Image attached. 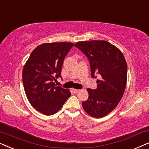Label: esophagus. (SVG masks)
Returning <instances> with one entry per match:
<instances>
[{
  "instance_id": "34e87169",
  "label": "esophagus",
  "mask_w": 149,
  "mask_h": 149,
  "mask_svg": "<svg viewBox=\"0 0 149 149\" xmlns=\"http://www.w3.org/2000/svg\"><path fill=\"white\" fill-rule=\"evenodd\" d=\"M72 91L74 93H78V92H79V91H80V90H79V89H72Z\"/></svg>"
}]
</instances>
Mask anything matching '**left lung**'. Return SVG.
<instances>
[{
  "mask_svg": "<svg viewBox=\"0 0 149 149\" xmlns=\"http://www.w3.org/2000/svg\"><path fill=\"white\" fill-rule=\"evenodd\" d=\"M74 46L88 58L91 77L100 76L97 89H87L89 97L82 102L83 109L93 117H105L117 107L125 91L127 74L125 57L117 47L105 40L80 41Z\"/></svg>",
  "mask_w": 149,
  "mask_h": 149,
  "instance_id": "obj_1",
  "label": "left lung"
}]
</instances>
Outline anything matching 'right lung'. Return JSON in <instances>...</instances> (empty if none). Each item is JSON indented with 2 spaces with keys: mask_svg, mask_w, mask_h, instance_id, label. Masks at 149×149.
<instances>
[{
  "mask_svg": "<svg viewBox=\"0 0 149 149\" xmlns=\"http://www.w3.org/2000/svg\"><path fill=\"white\" fill-rule=\"evenodd\" d=\"M73 46L68 42L42 43L32 51L24 65L22 80L26 97L43 115L56 113L70 96L69 89L56 86L54 81L62 77L63 62Z\"/></svg>",
  "mask_w": 149,
  "mask_h": 149,
  "instance_id": "1",
  "label": "right lung"
}]
</instances>
